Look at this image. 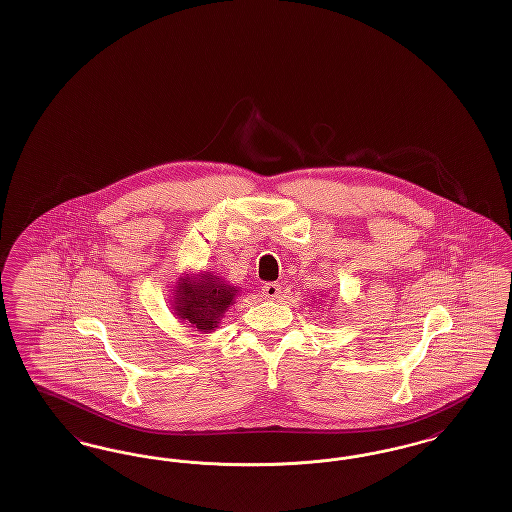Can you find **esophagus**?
<instances>
[{
  "instance_id": "esophagus-1",
  "label": "esophagus",
  "mask_w": 512,
  "mask_h": 512,
  "mask_svg": "<svg viewBox=\"0 0 512 512\" xmlns=\"http://www.w3.org/2000/svg\"><path fill=\"white\" fill-rule=\"evenodd\" d=\"M261 295L265 297V299H278V297H282V286L280 284H276V282H268L265 284L263 288H261Z\"/></svg>"
}]
</instances>
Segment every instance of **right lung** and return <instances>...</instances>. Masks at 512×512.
Here are the masks:
<instances>
[{
    "label": "right lung",
    "mask_w": 512,
    "mask_h": 512,
    "mask_svg": "<svg viewBox=\"0 0 512 512\" xmlns=\"http://www.w3.org/2000/svg\"><path fill=\"white\" fill-rule=\"evenodd\" d=\"M174 292V315L188 322L197 332H211L234 303L238 288L222 282L213 272L180 276Z\"/></svg>",
    "instance_id": "obj_1"
}]
</instances>
